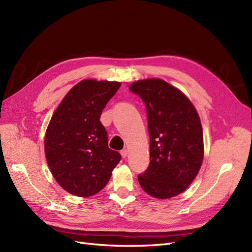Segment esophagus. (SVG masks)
Wrapping results in <instances>:
<instances>
[{"instance_id":"esophagus-1","label":"esophagus","mask_w":252,"mask_h":252,"mask_svg":"<svg viewBox=\"0 0 252 252\" xmlns=\"http://www.w3.org/2000/svg\"><path fill=\"white\" fill-rule=\"evenodd\" d=\"M127 155H128V151H127V149H123V150H121V156H122V158H125L127 157Z\"/></svg>"}]
</instances>
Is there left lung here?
I'll return each instance as SVG.
<instances>
[{
  "mask_svg": "<svg viewBox=\"0 0 252 252\" xmlns=\"http://www.w3.org/2000/svg\"><path fill=\"white\" fill-rule=\"evenodd\" d=\"M131 93L146 106L150 163L138 180L149 195L170 199L185 191L204 157L200 117L188 97L159 79L132 83Z\"/></svg>",
  "mask_w": 252,
  "mask_h": 252,
  "instance_id": "obj_1",
  "label": "left lung"
}]
</instances>
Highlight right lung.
<instances>
[{
    "label": "right lung",
    "instance_id": "1",
    "mask_svg": "<svg viewBox=\"0 0 252 252\" xmlns=\"http://www.w3.org/2000/svg\"><path fill=\"white\" fill-rule=\"evenodd\" d=\"M121 86L119 82L84 80L70 89L53 113L45 135V155L59 185L90 196L107 184L120 159L108 147L100 117Z\"/></svg>",
    "mask_w": 252,
    "mask_h": 252
}]
</instances>
